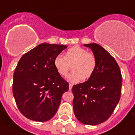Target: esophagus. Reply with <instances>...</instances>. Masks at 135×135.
<instances>
[{
  "mask_svg": "<svg viewBox=\"0 0 135 135\" xmlns=\"http://www.w3.org/2000/svg\"><path fill=\"white\" fill-rule=\"evenodd\" d=\"M72 86H73V85H72V84H71V83H70V84H69V90H72Z\"/></svg>",
  "mask_w": 135,
  "mask_h": 135,
  "instance_id": "34e87169",
  "label": "esophagus"
}]
</instances>
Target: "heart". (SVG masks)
Segmentation results:
<instances>
[{"mask_svg": "<svg viewBox=\"0 0 135 135\" xmlns=\"http://www.w3.org/2000/svg\"><path fill=\"white\" fill-rule=\"evenodd\" d=\"M54 65L62 76L68 75L70 65H72V72L68 79L72 83H78L82 79H89L94 74L97 67V59L94 54L85 48L75 45L67 50L64 57L61 55L56 56Z\"/></svg>", "mask_w": 135, "mask_h": 135, "instance_id": "heart-1", "label": "heart"}]
</instances>
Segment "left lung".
<instances>
[{
  "label": "left lung",
  "mask_w": 135,
  "mask_h": 135,
  "mask_svg": "<svg viewBox=\"0 0 135 135\" xmlns=\"http://www.w3.org/2000/svg\"><path fill=\"white\" fill-rule=\"evenodd\" d=\"M84 46L92 50L97 67L88 81L72 87L73 109L81 123L95 126L106 121L119 103L122 76L117 61L101 45L90 43Z\"/></svg>",
  "instance_id": "left-lung-1"
}]
</instances>
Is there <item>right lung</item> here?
Returning a JSON list of instances; mask_svg holds the SVG:
<instances>
[{
  "mask_svg": "<svg viewBox=\"0 0 135 135\" xmlns=\"http://www.w3.org/2000/svg\"><path fill=\"white\" fill-rule=\"evenodd\" d=\"M66 45L41 43L22 56L14 73L12 91L20 112L35 121H47L57 112L69 83L54 68Z\"/></svg>",
  "mask_w": 135,
  "mask_h": 135,
  "instance_id": "1",
  "label": "right lung"
}]
</instances>
